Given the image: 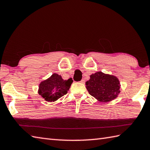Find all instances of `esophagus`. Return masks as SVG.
I'll return each mask as SVG.
<instances>
[{
	"label": "esophagus",
	"instance_id": "obj_1",
	"mask_svg": "<svg viewBox=\"0 0 150 150\" xmlns=\"http://www.w3.org/2000/svg\"><path fill=\"white\" fill-rule=\"evenodd\" d=\"M80 82H81V83H82V84H84V82H85V81H84V80H81V81H80Z\"/></svg>",
	"mask_w": 150,
	"mask_h": 150
}]
</instances>
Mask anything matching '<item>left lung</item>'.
Returning <instances> with one entry per match:
<instances>
[{
  "mask_svg": "<svg viewBox=\"0 0 150 150\" xmlns=\"http://www.w3.org/2000/svg\"><path fill=\"white\" fill-rule=\"evenodd\" d=\"M86 85L89 93L103 103L113 100L120 92V84L118 78L101 71L91 75Z\"/></svg>",
  "mask_w": 150,
  "mask_h": 150,
  "instance_id": "8db88e82",
  "label": "left lung"
}]
</instances>
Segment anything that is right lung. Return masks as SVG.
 <instances>
[{
    "label": "right lung",
    "instance_id": "add662e5",
    "mask_svg": "<svg viewBox=\"0 0 150 150\" xmlns=\"http://www.w3.org/2000/svg\"><path fill=\"white\" fill-rule=\"evenodd\" d=\"M72 82L71 78L64 80L60 75L53 73L50 78L40 82L38 93L47 102L56 101L68 93Z\"/></svg>",
    "mask_w": 150,
    "mask_h": 150
}]
</instances>
